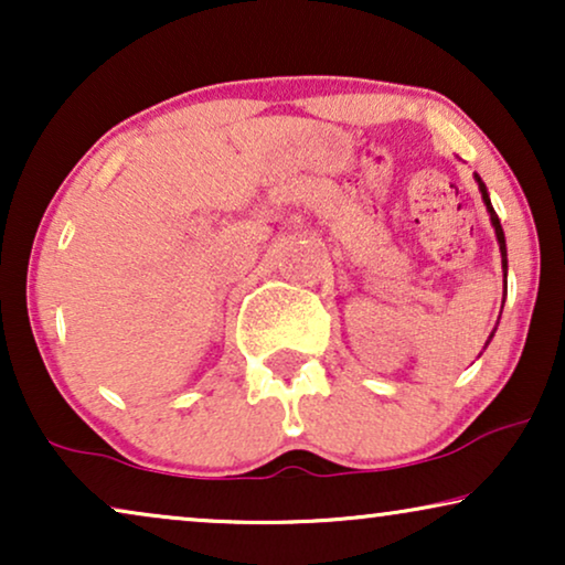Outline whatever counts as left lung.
Segmentation results:
<instances>
[{
  "mask_svg": "<svg viewBox=\"0 0 565 565\" xmlns=\"http://www.w3.org/2000/svg\"><path fill=\"white\" fill-rule=\"evenodd\" d=\"M476 182H478V190H481L486 211H489V215H491V226H493V231H497V242H499V249H501V267H504V290H507V238H504V228H501L499 215H497V211H493L489 190H486V184L481 182V177H478V174H476ZM493 331H497V329H493ZM493 331H491V337H493ZM491 337H489V342H491Z\"/></svg>",
  "mask_w": 565,
  "mask_h": 565,
  "instance_id": "left-lung-1",
  "label": "left lung"
}]
</instances>
